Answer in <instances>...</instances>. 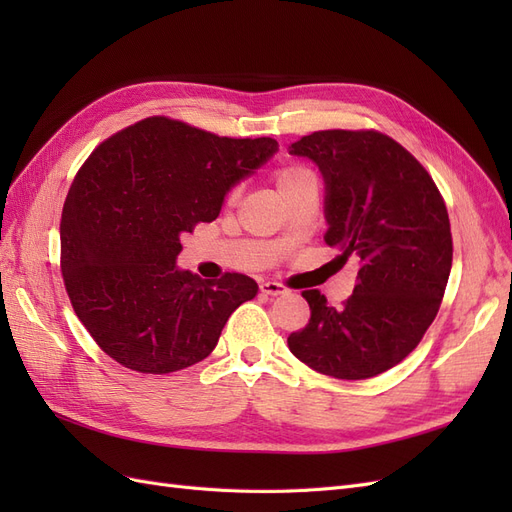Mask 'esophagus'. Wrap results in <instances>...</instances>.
Instances as JSON below:
<instances>
[{"instance_id": "34e87169", "label": "esophagus", "mask_w": 512, "mask_h": 512, "mask_svg": "<svg viewBox=\"0 0 512 512\" xmlns=\"http://www.w3.org/2000/svg\"><path fill=\"white\" fill-rule=\"evenodd\" d=\"M260 290L265 292V294H271V297H277V294H286L288 292V288L284 284H280V282H262Z\"/></svg>"}]
</instances>
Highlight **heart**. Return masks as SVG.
Returning a JSON list of instances; mask_svg holds the SVG:
<instances>
[{
  "label": "heart",
  "instance_id": "heart-1",
  "mask_svg": "<svg viewBox=\"0 0 512 512\" xmlns=\"http://www.w3.org/2000/svg\"><path fill=\"white\" fill-rule=\"evenodd\" d=\"M271 177H273V183H275V190L280 196L290 194L292 190L301 188V185H305L309 181H316L312 170L301 166V164H286V166L275 168ZM239 196H241V185H235V188L228 190L226 200L232 205V203H237Z\"/></svg>",
  "mask_w": 512,
  "mask_h": 512
}]
</instances>
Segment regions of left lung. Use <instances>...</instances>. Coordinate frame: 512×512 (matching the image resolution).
<instances>
[{
	"mask_svg": "<svg viewBox=\"0 0 512 512\" xmlns=\"http://www.w3.org/2000/svg\"><path fill=\"white\" fill-rule=\"evenodd\" d=\"M288 149L327 183L324 241L339 262H359L342 307L303 290L312 316L288 348L320 374L374 378L404 361L438 314L453 265L446 203L425 166L378 130H320Z\"/></svg>",
	"mask_w": 512,
	"mask_h": 512,
	"instance_id": "1",
	"label": "left lung"
}]
</instances>
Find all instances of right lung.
I'll use <instances>...</instances> for the list:
<instances>
[{
	"mask_svg": "<svg viewBox=\"0 0 512 512\" xmlns=\"http://www.w3.org/2000/svg\"><path fill=\"white\" fill-rule=\"evenodd\" d=\"M277 151L147 117L102 141L61 211V275L74 314L119 365L170 374L207 359L235 309L256 297L241 273L179 271L181 237L213 222L226 192Z\"/></svg>",
	"mask_w": 512,
	"mask_h": 512,
	"instance_id": "1",
	"label": "right lung"
}]
</instances>
